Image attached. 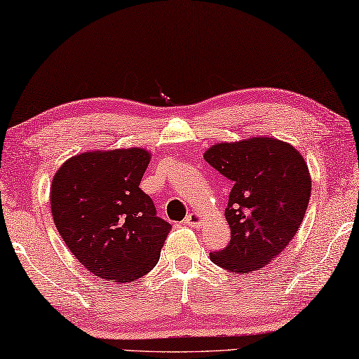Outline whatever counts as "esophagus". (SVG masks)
Returning a JSON list of instances; mask_svg holds the SVG:
<instances>
[{
	"mask_svg": "<svg viewBox=\"0 0 359 359\" xmlns=\"http://www.w3.org/2000/svg\"><path fill=\"white\" fill-rule=\"evenodd\" d=\"M184 224H186V226H191V227H194V229L201 227V224H202V218H201V215H197V213H191V215H187L186 218H184Z\"/></svg>",
	"mask_w": 359,
	"mask_h": 359,
	"instance_id": "obj_1",
	"label": "esophagus"
}]
</instances>
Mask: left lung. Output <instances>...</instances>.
<instances>
[{
    "instance_id": "left-lung-1",
    "label": "left lung",
    "mask_w": 359,
    "mask_h": 359,
    "mask_svg": "<svg viewBox=\"0 0 359 359\" xmlns=\"http://www.w3.org/2000/svg\"><path fill=\"white\" fill-rule=\"evenodd\" d=\"M203 157L233 183L224 213L231 242L210 259L235 273L261 270L302 224L312 192L307 163L294 146L262 137L218 143Z\"/></svg>"
}]
</instances>
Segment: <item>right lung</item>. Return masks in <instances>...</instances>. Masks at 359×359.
<instances>
[{
	"label": "right lung",
	"instance_id": "right-lung-1",
	"mask_svg": "<svg viewBox=\"0 0 359 359\" xmlns=\"http://www.w3.org/2000/svg\"><path fill=\"white\" fill-rule=\"evenodd\" d=\"M149 158L141 148L82 152L52 180L57 231L76 259L102 280L128 283L143 277L172 231L140 189Z\"/></svg>",
	"mask_w": 359,
	"mask_h": 359
}]
</instances>
